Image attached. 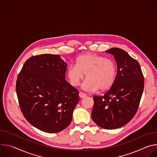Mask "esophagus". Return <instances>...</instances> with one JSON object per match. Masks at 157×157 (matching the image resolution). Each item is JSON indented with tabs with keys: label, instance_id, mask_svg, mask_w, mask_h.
I'll return each mask as SVG.
<instances>
[{
	"label": "esophagus",
	"instance_id": "34e87169",
	"mask_svg": "<svg viewBox=\"0 0 157 157\" xmlns=\"http://www.w3.org/2000/svg\"><path fill=\"white\" fill-rule=\"evenodd\" d=\"M79 97H80L81 98H85V97L86 96V94L85 93H84L79 92Z\"/></svg>",
	"mask_w": 157,
	"mask_h": 157
}]
</instances>
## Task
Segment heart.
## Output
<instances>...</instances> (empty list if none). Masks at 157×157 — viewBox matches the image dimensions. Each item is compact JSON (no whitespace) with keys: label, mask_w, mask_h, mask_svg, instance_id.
I'll return each mask as SVG.
<instances>
[{"label":"heart","mask_w":157,"mask_h":157,"mask_svg":"<svg viewBox=\"0 0 157 157\" xmlns=\"http://www.w3.org/2000/svg\"><path fill=\"white\" fill-rule=\"evenodd\" d=\"M117 73L115 62L110 58L92 53L79 56L76 65L69 66L66 76L73 86L79 85L86 74L82 87L86 91H105L114 82Z\"/></svg>","instance_id":"obj_1"}]
</instances>
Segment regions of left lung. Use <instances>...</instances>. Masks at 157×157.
<instances>
[{"instance_id":"1","label":"left lung","mask_w":157,"mask_h":157,"mask_svg":"<svg viewBox=\"0 0 157 157\" xmlns=\"http://www.w3.org/2000/svg\"><path fill=\"white\" fill-rule=\"evenodd\" d=\"M117 66L114 84L103 96H96L91 117L105 129H115L127 124L136 115L144 88V78L139 63L126 52L112 48Z\"/></svg>"}]
</instances>
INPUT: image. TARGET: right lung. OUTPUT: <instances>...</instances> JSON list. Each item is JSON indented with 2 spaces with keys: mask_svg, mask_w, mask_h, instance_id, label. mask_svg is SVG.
Instances as JSON below:
<instances>
[{
  "mask_svg": "<svg viewBox=\"0 0 157 157\" xmlns=\"http://www.w3.org/2000/svg\"><path fill=\"white\" fill-rule=\"evenodd\" d=\"M66 63L58 55L30 57L18 75L16 92L25 118L47 133L68 127L79 98L78 89L65 80Z\"/></svg>",
  "mask_w": 157,
  "mask_h": 157,
  "instance_id": "1",
  "label": "right lung"
}]
</instances>
